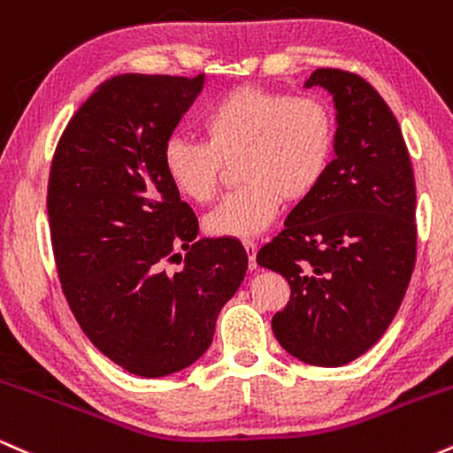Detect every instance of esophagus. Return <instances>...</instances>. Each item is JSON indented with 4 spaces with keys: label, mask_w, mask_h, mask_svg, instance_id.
<instances>
[{
    "label": "esophagus",
    "mask_w": 453,
    "mask_h": 453,
    "mask_svg": "<svg viewBox=\"0 0 453 453\" xmlns=\"http://www.w3.org/2000/svg\"><path fill=\"white\" fill-rule=\"evenodd\" d=\"M244 251H247V257H249V268L256 270L257 268V262H256V256H257V244L253 241H244L242 242Z\"/></svg>",
    "instance_id": "1"
}]
</instances>
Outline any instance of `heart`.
<instances>
[{
  "instance_id": "1",
  "label": "heart",
  "mask_w": 453,
  "mask_h": 453,
  "mask_svg": "<svg viewBox=\"0 0 453 453\" xmlns=\"http://www.w3.org/2000/svg\"><path fill=\"white\" fill-rule=\"evenodd\" d=\"M204 142L174 136L161 164L183 200L209 204L226 165L236 164L242 183L204 219L219 238H253L274 221L280 204L303 202L330 170L336 149V119L313 96L236 87L202 114Z\"/></svg>"
}]
</instances>
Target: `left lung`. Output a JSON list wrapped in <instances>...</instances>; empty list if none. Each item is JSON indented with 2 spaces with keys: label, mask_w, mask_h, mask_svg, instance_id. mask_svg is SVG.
Returning <instances> with one entry per match:
<instances>
[{
  "label": "left lung",
  "mask_w": 453,
  "mask_h": 453,
  "mask_svg": "<svg viewBox=\"0 0 453 453\" xmlns=\"http://www.w3.org/2000/svg\"><path fill=\"white\" fill-rule=\"evenodd\" d=\"M304 87L334 100V159L257 264L292 289L273 317L280 347L313 366H342L381 339L409 288L415 180L396 117L364 78L319 67Z\"/></svg>",
  "instance_id": "left-lung-1"
}]
</instances>
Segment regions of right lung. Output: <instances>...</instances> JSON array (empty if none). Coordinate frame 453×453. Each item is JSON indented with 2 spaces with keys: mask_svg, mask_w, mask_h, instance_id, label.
<instances>
[{
  "mask_svg": "<svg viewBox=\"0 0 453 453\" xmlns=\"http://www.w3.org/2000/svg\"><path fill=\"white\" fill-rule=\"evenodd\" d=\"M204 74H119L78 108L49 176L50 242L82 332L138 377H165L204 356L223 304L241 288L236 238L197 236V219L161 155ZM186 251L179 273L165 264Z\"/></svg>",
  "mask_w": 453,
  "mask_h": 453,
  "instance_id": "obj_1",
  "label": "right lung"
}]
</instances>
